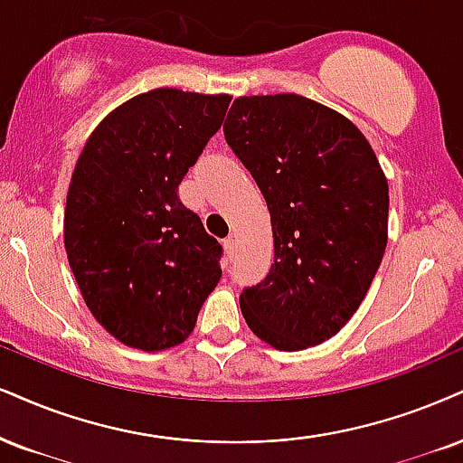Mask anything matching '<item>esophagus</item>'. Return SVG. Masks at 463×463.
<instances>
[{
    "label": "esophagus",
    "instance_id": "esophagus-1",
    "mask_svg": "<svg viewBox=\"0 0 463 463\" xmlns=\"http://www.w3.org/2000/svg\"><path fill=\"white\" fill-rule=\"evenodd\" d=\"M222 247H225L227 255H230V258H232V255L236 253V238H233V236H227L225 241H222Z\"/></svg>",
    "mask_w": 463,
    "mask_h": 463
}]
</instances>
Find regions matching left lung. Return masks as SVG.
Wrapping results in <instances>:
<instances>
[{"label": "left lung", "instance_id": "obj_1", "mask_svg": "<svg viewBox=\"0 0 463 463\" xmlns=\"http://www.w3.org/2000/svg\"><path fill=\"white\" fill-rule=\"evenodd\" d=\"M222 133L258 182L275 238V264L241 294L242 316L277 350L324 344L361 307L389 241L378 156L345 116L298 94L241 96Z\"/></svg>", "mask_w": 463, "mask_h": 463}]
</instances>
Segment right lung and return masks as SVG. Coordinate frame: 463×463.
Listing matches in <instances>:
<instances>
[{"label": "right lung", "mask_w": 463, "mask_h": 463, "mask_svg": "<svg viewBox=\"0 0 463 463\" xmlns=\"http://www.w3.org/2000/svg\"><path fill=\"white\" fill-rule=\"evenodd\" d=\"M230 94L156 88L116 107L74 165L64 247L99 324L124 345H180L221 279V244L178 184L221 128Z\"/></svg>", "instance_id": "right-lung-1"}]
</instances>
